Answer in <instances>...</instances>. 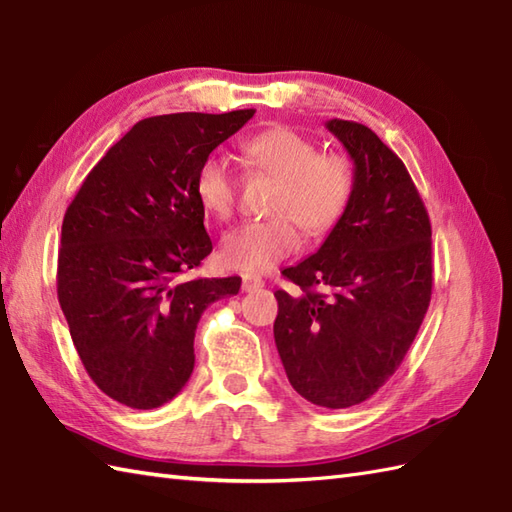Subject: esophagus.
<instances>
[{"mask_svg": "<svg viewBox=\"0 0 512 512\" xmlns=\"http://www.w3.org/2000/svg\"><path fill=\"white\" fill-rule=\"evenodd\" d=\"M259 288H264L262 279L253 277V275H244V279H242V290L244 292H257Z\"/></svg>", "mask_w": 512, "mask_h": 512, "instance_id": "34e87169", "label": "esophagus"}]
</instances>
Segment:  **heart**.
<instances>
[{
	"label": "heart",
	"mask_w": 512,
	"mask_h": 512,
	"mask_svg": "<svg viewBox=\"0 0 512 512\" xmlns=\"http://www.w3.org/2000/svg\"><path fill=\"white\" fill-rule=\"evenodd\" d=\"M250 167L277 180L268 220L235 226L222 237L220 262L248 275H262L297 253L301 233L321 237L343 220L352 202L354 165L339 154H321L312 138L290 127H270L242 145ZM193 191L202 209L228 220L235 211L237 182L228 160L209 156L195 171Z\"/></svg>",
	"instance_id": "b5f03b06"
}]
</instances>
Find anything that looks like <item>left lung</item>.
<instances>
[{"mask_svg":"<svg viewBox=\"0 0 512 512\" xmlns=\"http://www.w3.org/2000/svg\"><path fill=\"white\" fill-rule=\"evenodd\" d=\"M325 127L350 154L356 187L317 253L284 270L301 295L275 292V343L299 396L345 409L374 396L416 339L433 286L431 222L372 129L341 118Z\"/></svg>","mask_w":512,"mask_h":512,"instance_id":"left-lung-1","label":"left lung"}]
</instances>
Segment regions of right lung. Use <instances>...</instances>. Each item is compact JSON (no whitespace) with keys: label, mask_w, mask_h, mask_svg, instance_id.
<instances>
[{"label":"right lung","mask_w":512,"mask_h":512,"mask_svg":"<svg viewBox=\"0 0 512 512\" xmlns=\"http://www.w3.org/2000/svg\"><path fill=\"white\" fill-rule=\"evenodd\" d=\"M255 110L138 121L107 151L61 226L59 303L83 367L103 394L156 409L191 378L193 339L213 301L242 279H184L211 253L195 171Z\"/></svg>","instance_id":"obj_1"}]
</instances>
